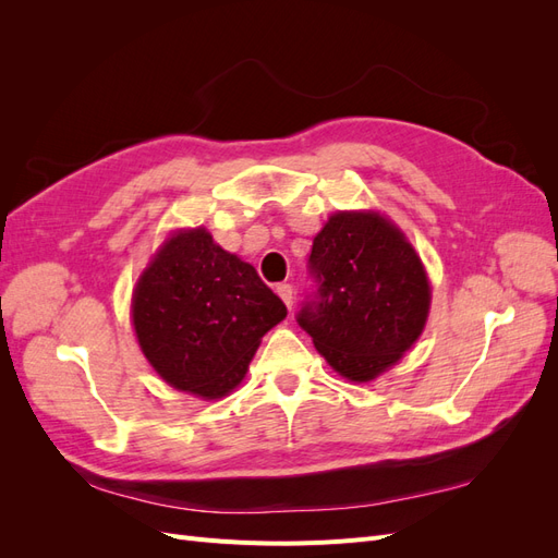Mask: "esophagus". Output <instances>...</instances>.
I'll return each mask as SVG.
<instances>
[{"instance_id":"obj_1","label":"esophagus","mask_w":558,"mask_h":558,"mask_svg":"<svg viewBox=\"0 0 558 558\" xmlns=\"http://www.w3.org/2000/svg\"><path fill=\"white\" fill-rule=\"evenodd\" d=\"M277 293L283 300V305L289 307V310H293V286L291 283H279L277 286Z\"/></svg>"}]
</instances>
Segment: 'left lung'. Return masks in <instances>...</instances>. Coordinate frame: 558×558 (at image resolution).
I'll return each instance as SVG.
<instances>
[{
	"mask_svg": "<svg viewBox=\"0 0 558 558\" xmlns=\"http://www.w3.org/2000/svg\"><path fill=\"white\" fill-rule=\"evenodd\" d=\"M316 293L298 312L316 351L351 381H373L396 365L430 310L424 263L377 211H337L312 244Z\"/></svg>",
	"mask_w": 558,
	"mask_h": 558,
	"instance_id": "obj_1",
	"label": "left lung"
}]
</instances>
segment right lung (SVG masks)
<instances>
[{
    "label": "right lung",
    "mask_w": 558,
    "mask_h": 558,
    "mask_svg": "<svg viewBox=\"0 0 558 558\" xmlns=\"http://www.w3.org/2000/svg\"><path fill=\"white\" fill-rule=\"evenodd\" d=\"M286 305L256 267L218 246L205 228L179 230L158 248L132 293L146 361L179 391L223 398Z\"/></svg>",
    "instance_id": "right-lung-1"
}]
</instances>
